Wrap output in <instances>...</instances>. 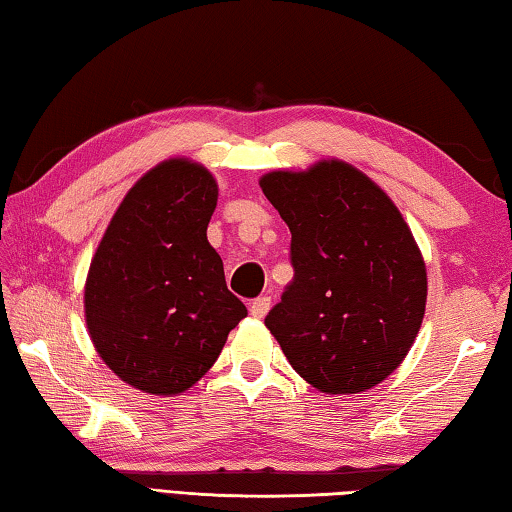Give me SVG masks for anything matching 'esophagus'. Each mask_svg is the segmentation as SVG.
<instances>
[{
  "label": "esophagus",
  "mask_w": 512,
  "mask_h": 512,
  "mask_svg": "<svg viewBox=\"0 0 512 512\" xmlns=\"http://www.w3.org/2000/svg\"><path fill=\"white\" fill-rule=\"evenodd\" d=\"M268 309H271V298L268 296H259L250 302V314L255 318H264L268 314Z\"/></svg>",
  "instance_id": "1"
}]
</instances>
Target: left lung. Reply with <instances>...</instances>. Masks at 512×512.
<instances>
[{
    "label": "left lung",
    "mask_w": 512,
    "mask_h": 512,
    "mask_svg": "<svg viewBox=\"0 0 512 512\" xmlns=\"http://www.w3.org/2000/svg\"><path fill=\"white\" fill-rule=\"evenodd\" d=\"M259 187L289 225L293 266L266 327L318 391H368L404 361L424 318L427 268L409 225L341 160L271 171Z\"/></svg>",
    "instance_id": "left-lung-1"
}]
</instances>
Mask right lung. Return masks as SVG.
<instances>
[{"mask_svg":"<svg viewBox=\"0 0 512 512\" xmlns=\"http://www.w3.org/2000/svg\"><path fill=\"white\" fill-rule=\"evenodd\" d=\"M219 198L210 171L160 162L117 207L85 282V323L115 375L151 395L192 388L248 309L207 241Z\"/></svg>","mask_w":512,"mask_h":512,"instance_id":"obj_1","label":"right lung"}]
</instances>
